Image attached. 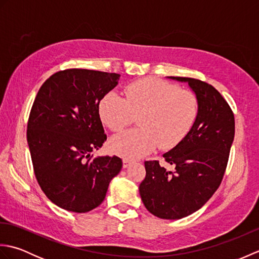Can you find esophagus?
<instances>
[{
    "mask_svg": "<svg viewBox=\"0 0 259 259\" xmlns=\"http://www.w3.org/2000/svg\"><path fill=\"white\" fill-rule=\"evenodd\" d=\"M131 164H133V161L126 160V159H123V168H128V167L131 166Z\"/></svg>",
    "mask_w": 259,
    "mask_h": 259,
    "instance_id": "1",
    "label": "esophagus"
}]
</instances>
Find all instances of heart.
I'll return each mask as SVG.
<instances>
[{
  "label": "heart",
  "mask_w": 259,
  "mask_h": 259,
  "mask_svg": "<svg viewBox=\"0 0 259 259\" xmlns=\"http://www.w3.org/2000/svg\"><path fill=\"white\" fill-rule=\"evenodd\" d=\"M125 99L111 91L99 103L102 122L119 131L139 115L140 129L125 130L112 137L109 148L126 160L147 156L159 145L171 149L189 134L199 112L195 93L158 79H144L125 88Z\"/></svg>",
  "instance_id": "heart-1"
}]
</instances>
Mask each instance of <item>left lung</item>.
I'll return each mask as SVG.
<instances>
[{"instance_id": "left-lung-1", "label": "left lung", "mask_w": 259, "mask_h": 259, "mask_svg": "<svg viewBox=\"0 0 259 259\" xmlns=\"http://www.w3.org/2000/svg\"><path fill=\"white\" fill-rule=\"evenodd\" d=\"M199 102V112L189 134L163 153L176 171L159 161H146V178L139 186L142 202L161 219H180L200 209L221 185L235 136V119L229 104L214 88L183 76Z\"/></svg>"}]
</instances>
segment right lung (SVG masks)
<instances>
[{
    "mask_svg": "<svg viewBox=\"0 0 259 259\" xmlns=\"http://www.w3.org/2000/svg\"><path fill=\"white\" fill-rule=\"evenodd\" d=\"M119 79L120 74L95 70L60 71L33 102L26 133L33 169L46 196L65 210L98 207L122 168L117 156L91 155L107 140L99 103Z\"/></svg>",
    "mask_w": 259,
    "mask_h": 259,
    "instance_id": "right-lung-1",
    "label": "right lung"
}]
</instances>
